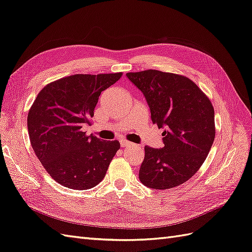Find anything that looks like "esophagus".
Instances as JSON below:
<instances>
[{"label": "esophagus", "mask_w": 252, "mask_h": 252, "mask_svg": "<svg viewBox=\"0 0 252 252\" xmlns=\"http://www.w3.org/2000/svg\"><path fill=\"white\" fill-rule=\"evenodd\" d=\"M121 146L122 147H133L134 144L131 142H128V141H121Z\"/></svg>", "instance_id": "34e87169"}]
</instances>
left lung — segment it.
Masks as SVG:
<instances>
[{
	"mask_svg": "<svg viewBox=\"0 0 252 252\" xmlns=\"http://www.w3.org/2000/svg\"><path fill=\"white\" fill-rule=\"evenodd\" d=\"M126 76L145 96L153 123L164 129V146L144 148L140 181L156 189L178 187L198 171L212 147V103L194 81L178 74L146 70Z\"/></svg>",
	"mask_w": 252,
	"mask_h": 252,
	"instance_id": "obj_1",
	"label": "left lung"
}]
</instances>
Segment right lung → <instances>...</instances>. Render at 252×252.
Instances as JSON below:
<instances>
[{"mask_svg":"<svg viewBox=\"0 0 252 252\" xmlns=\"http://www.w3.org/2000/svg\"><path fill=\"white\" fill-rule=\"evenodd\" d=\"M122 73L75 74L46 85L27 115L32 147L59 185L88 189L104 179L120 142L103 141L83 131L91 124L100 93Z\"/></svg>","mask_w":252,"mask_h":252,"instance_id":"right-lung-1","label":"right lung"}]
</instances>
